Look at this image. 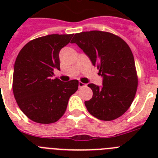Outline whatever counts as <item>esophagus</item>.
Returning a JSON list of instances; mask_svg holds the SVG:
<instances>
[{"label": "esophagus", "mask_w": 158, "mask_h": 158, "mask_svg": "<svg viewBox=\"0 0 158 158\" xmlns=\"http://www.w3.org/2000/svg\"><path fill=\"white\" fill-rule=\"evenodd\" d=\"M87 85H86V84H85V83H82V82H79V83H78V87L80 88V89H81V88H83V87H85V86Z\"/></svg>", "instance_id": "esophagus-1"}]
</instances>
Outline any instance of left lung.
I'll list each match as a JSON object with an SVG mask.
<instances>
[{"label":"left lung","mask_w":158,"mask_h":158,"mask_svg":"<svg viewBox=\"0 0 158 158\" xmlns=\"http://www.w3.org/2000/svg\"><path fill=\"white\" fill-rule=\"evenodd\" d=\"M76 43L99 69L103 86H88L93 97L85 102L89 112L100 120L120 117L131 105L136 94L138 77L131 48L120 37L109 32L91 31L75 34Z\"/></svg>","instance_id":"obj_1"}]
</instances>
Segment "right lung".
Listing matches in <instances>:
<instances>
[{"instance_id": "obj_1", "label": "right lung", "mask_w": 158, "mask_h": 158, "mask_svg": "<svg viewBox=\"0 0 158 158\" xmlns=\"http://www.w3.org/2000/svg\"><path fill=\"white\" fill-rule=\"evenodd\" d=\"M73 34H53L27 43L15 62L12 90L18 106L31 120L55 123L64 115L69 97L78 89V81L53 79L60 69L59 52Z\"/></svg>"}]
</instances>
